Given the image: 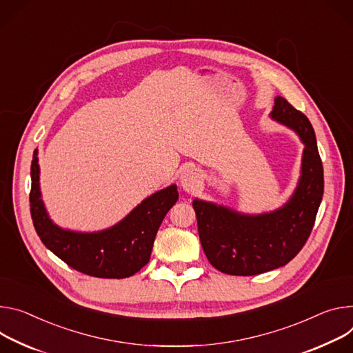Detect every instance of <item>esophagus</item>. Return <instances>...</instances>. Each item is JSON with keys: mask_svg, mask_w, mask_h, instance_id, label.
Listing matches in <instances>:
<instances>
[{"mask_svg": "<svg viewBox=\"0 0 353 353\" xmlns=\"http://www.w3.org/2000/svg\"><path fill=\"white\" fill-rule=\"evenodd\" d=\"M201 181V174L196 168H187L180 176V183L185 191H194Z\"/></svg>", "mask_w": 353, "mask_h": 353, "instance_id": "obj_1", "label": "esophagus"}]
</instances>
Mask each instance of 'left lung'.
<instances>
[{
  "label": "left lung",
  "mask_w": 353,
  "mask_h": 353,
  "mask_svg": "<svg viewBox=\"0 0 353 353\" xmlns=\"http://www.w3.org/2000/svg\"><path fill=\"white\" fill-rule=\"evenodd\" d=\"M270 118L292 130L304 145L300 177L287 203L269 212L246 214L193 200L201 246L222 273L254 276L287 265L307 242L323 201V162L308 118L279 95Z\"/></svg>",
  "instance_id": "8db88e82"
}]
</instances>
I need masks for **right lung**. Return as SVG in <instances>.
Wrapping results in <instances>:
<instances>
[{"label": "right lung", "mask_w": 353, "mask_h": 353, "mask_svg": "<svg viewBox=\"0 0 353 353\" xmlns=\"http://www.w3.org/2000/svg\"><path fill=\"white\" fill-rule=\"evenodd\" d=\"M30 179V215L43 245L77 272L101 279L130 277L149 262L160 223L179 200L177 185L170 184L141 201L115 225L81 232L61 228L49 216L42 200L38 149Z\"/></svg>", "instance_id": "add662e5"}]
</instances>
